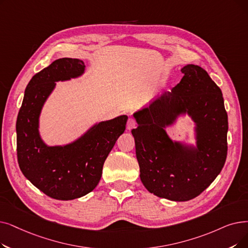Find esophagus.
<instances>
[{"mask_svg":"<svg viewBox=\"0 0 248 248\" xmlns=\"http://www.w3.org/2000/svg\"><path fill=\"white\" fill-rule=\"evenodd\" d=\"M134 127H136V122H135L134 118L130 117V118H128V120H127V124H126V130H127V131H131L132 128H134Z\"/></svg>","mask_w":248,"mask_h":248,"instance_id":"esophagus-1","label":"esophagus"}]
</instances>
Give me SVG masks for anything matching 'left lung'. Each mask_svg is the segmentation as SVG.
Instances as JSON below:
<instances>
[{"mask_svg":"<svg viewBox=\"0 0 248 248\" xmlns=\"http://www.w3.org/2000/svg\"><path fill=\"white\" fill-rule=\"evenodd\" d=\"M170 92L134 113L132 134L144 186L153 195L174 202L195 199L221 172L227 157L228 115L221 89L196 64ZM195 122L196 147L172 141L165 128L180 114Z\"/></svg>","mask_w":248,"mask_h":248,"instance_id":"left-lung-1","label":"left lung"}]
</instances>
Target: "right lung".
I'll list each match as a JSON object with an SVG mask.
<instances>
[{
  "mask_svg": "<svg viewBox=\"0 0 248 248\" xmlns=\"http://www.w3.org/2000/svg\"><path fill=\"white\" fill-rule=\"evenodd\" d=\"M84 62L63 58L35 74L25 89L16 123L17 158L24 176L46 196L61 201L92 191L102 175L104 161L125 130L126 115L91 126L76 141L47 146L39 135V116L56 82L78 78Z\"/></svg>",
  "mask_w": 248,
  "mask_h": 248,
  "instance_id": "1",
  "label": "right lung"
}]
</instances>
